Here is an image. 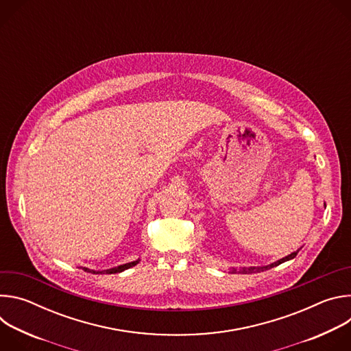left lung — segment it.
Here are the masks:
<instances>
[{
    "label": "left lung",
    "instance_id": "left-lung-1",
    "mask_svg": "<svg viewBox=\"0 0 351 351\" xmlns=\"http://www.w3.org/2000/svg\"><path fill=\"white\" fill-rule=\"evenodd\" d=\"M297 253L298 252H295V253H291L290 256H287V257H285V258H282V260H279V261H276V263H274V264H271V265H267V267H260V268H254V267H250V268H241V269H239V272H241V274H253V272H261V271H267V269H269V268H274V267H276V265H279V264H282V263H285V261H289V260H291V258H294L295 256H297ZM232 272H237V269L236 268H233V271Z\"/></svg>",
    "mask_w": 351,
    "mask_h": 351
}]
</instances>
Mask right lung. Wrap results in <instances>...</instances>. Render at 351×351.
<instances>
[{
    "label": "right lung",
    "instance_id": "right-lung-1",
    "mask_svg": "<svg viewBox=\"0 0 351 351\" xmlns=\"http://www.w3.org/2000/svg\"><path fill=\"white\" fill-rule=\"evenodd\" d=\"M136 264H138V261H133V263H128L125 265H119L117 268H111V269H107V271H103L101 274H117V272H122L130 267H134ZM86 272H91V274H99V272H95V271H91V269H87V268H83Z\"/></svg>",
    "mask_w": 351,
    "mask_h": 351
}]
</instances>
